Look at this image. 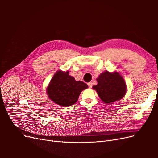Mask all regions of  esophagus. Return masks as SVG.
<instances>
[{
	"mask_svg": "<svg viewBox=\"0 0 158 158\" xmlns=\"http://www.w3.org/2000/svg\"><path fill=\"white\" fill-rule=\"evenodd\" d=\"M88 86H89V88H92V82H89V83H88Z\"/></svg>",
	"mask_w": 158,
	"mask_h": 158,
	"instance_id": "34e87169",
	"label": "esophagus"
}]
</instances>
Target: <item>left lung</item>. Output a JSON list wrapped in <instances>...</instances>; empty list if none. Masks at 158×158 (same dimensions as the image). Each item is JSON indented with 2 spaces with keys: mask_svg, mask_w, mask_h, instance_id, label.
<instances>
[{
  "mask_svg": "<svg viewBox=\"0 0 158 158\" xmlns=\"http://www.w3.org/2000/svg\"><path fill=\"white\" fill-rule=\"evenodd\" d=\"M96 80L98 84L92 88L105 103L110 104L120 100L126 94V83L118 72H103Z\"/></svg>",
  "mask_w": 158,
  "mask_h": 158,
  "instance_id": "8db88e82",
  "label": "left lung"
}]
</instances>
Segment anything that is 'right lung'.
I'll list each match as a JSON object with an SVG mask.
<instances>
[{
    "label": "right lung",
    "mask_w": 158,
    "mask_h": 158,
    "mask_svg": "<svg viewBox=\"0 0 158 158\" xmlns=\"http://www.w3.org/2000/svg\"><path fill=\"white\" fill-rule=\"evenodd\" d=\"M88 88L86 84L82 81H76L74 77L70 76L69 70H58L47 88V94L56 104L69 107L78 101L80 93Z\"/></svg>",
    "instance_id": "obj_1"
}]
</instances>
